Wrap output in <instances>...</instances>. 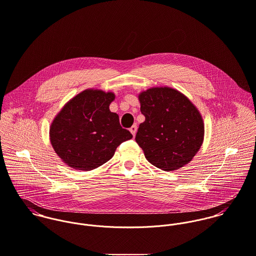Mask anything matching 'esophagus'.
<instances>
[{"instance_id": "obj_1", "label": "esophagus", "mask_w": 256, "mask_h": 256, "mask_svg": "<svg viewBox=\"0 0 256 256\" xmlns=\"http://www.w3.org/2000/svg\"><path fill=\"white\" fill-rule=\"evenodd\" d=\"M136 130H138V126H136V124H134L130 128V132H132V134L134 136H136Z\"/></svg>"}]
</instances>
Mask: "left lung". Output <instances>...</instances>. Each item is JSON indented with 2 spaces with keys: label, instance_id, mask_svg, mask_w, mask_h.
Segmentation results:
<instances>
[{
  "label": "left lung",
  "instance_id": "1",
  "mask_svg": "<svg viewBox=\"0 0 256 256\" xmlns=\"http://www.w3.org/2000/svg\"><path fill=\"white\" fill-rule=\"evenodd\" d=\"M138 100L146 120L136 142L148 162L174 171L192 161L204 142V120L196 106L170 87L150 88L140 93Z\"/></svg>",
  "mask_w": 256,
  "mask_h": 256
}]
</instances>
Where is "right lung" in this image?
<instances>
[{
	"mask_svg": "<svg viewBox=\"0 0 256 256\" xmlns=\"http://www.w3.org/2000/svg\"><path fill=\"white\" fill-rule=\"evenodd\" d=\"M112 92L87 89L66 102L50 128L52 148L61 160L76 170H93L108 161L116 148L132 138L110 110Z\"/></svg>",
	"mask_w": 256,
	"mask_h": 256,
	"instance_id": "obj_1",
	"label": "right lung"
}]
</instances>
